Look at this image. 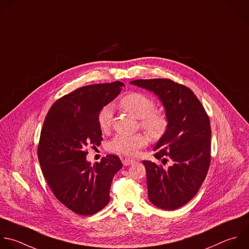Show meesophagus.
I'll use <instances>...</instances> for the list:
<instances>
[{
    "label": "esophagus",
    "mask_w": 249,
    "mask_h": 249,
    "mask_svg": "<svg viewBox=\"0 0 249 249\" xmlns=\"http://www.w3.org/2000/svg\"><path fill=\"white\" fill-rule=\"evenodd\" d=\"M134 162H135V160L131 159V158H124V159H122V163H123V165H125V166H128V165H131Z\"/></svg>",
    "instance_id": "1"
}]
</instances>
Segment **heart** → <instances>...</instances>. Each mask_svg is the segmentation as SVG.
<instances>
[{
    "label": "heart",
    "instance_id": "obj_1",
    "mask_svg": "<svg viewBox=\"0 0 249 249\" xmlns=\"http://www.w3.org/2000/svg\"><path fill=\"white\" fill-rule=\"evenodd\" d=\"M119 106L125 111L140 119L141 128L151 139L158 140L166 133L169 125L168 116L163 110L154 109L156 104L150 97L139 92L130 93L120 100ZM98 122L103 132L110 129L112 123L111 106H107L100 111ZM146 143L147 138L143 134H118L109 142L108 147L115 153L134 156Z\"/></svg>",
    "mask_w": 249,
    "mask_h": 249
}]
</instances>
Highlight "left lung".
Masks as SVG:
<instances>
[{
    "instance_id": "left-lung-1",
    "label": "left lung",
    "mask_w": 249,
    "mask_h": 249,
    "mask_svg": "<svg viewBox=\"0 0 249 249\" xmlns=\"http://www.w3.org/2000/svg\"><path fill=\"white\" fill-rule=\"evenodd\" d=\"M131 84L153 92L169 119L168 129L154 146V157L164 164L143 160L148 198L152 204L175 210L188 203L200 189L211 161L209 117L194 92L170 79H139Z\"/></svg>"
}]
</instances>
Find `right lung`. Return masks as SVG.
Here are the masks:
<instances>
[{
  "mask_svg": "<svg viewBox=\"0 0 249 249\" xmlns=\"http://www.w3.org/2000/svg\"><path fill=\"white\" fill-rule=\"evenodd\" d=\"M122 82L78 88L50 108L40 135L38 159L54 196L76 214L89 216L109 202V190L122 168L117 155L108 154L93 166L88 146L103 141L100 111L120 93Z\"/></svg>",
  "mask_w": 249,
  "mask_h": 249,
  "instance_id": "right-lung-1",
  "label": "right lung"
}]
</instances>
